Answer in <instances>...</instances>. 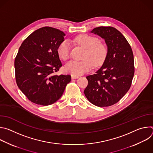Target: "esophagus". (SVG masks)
<instances>
[{
	"mask_svg": "<svg viewBox=\"0 0 153 153\" xmlns=\"http://www.w3.org/2000/svg\"><path fill=\"white\" fill-rule=\"evenodd\" d=\"M78 77H79V76H77L72 75V76H71V78H72V79H77Z\"/></svg>",
	"mask_w": 153,
	"mask_h": 153,
	"instance_id": "34e87169",
	"label": "esophagus"
}]
</instances>
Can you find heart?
I'll use <instances>...</instances> for the list:
<instances>
[{"mask_svg":"<svg viewBox=\"0 0 153 153\" xmlns=\"http://www.w3.org/2000/svg\"><path fill=\"white\" fill-rule=\"evenodd\" d=\"M74 42L85 49L83 60H72L65 65V71L74 76H80L91 70L94 67H98L104 63L108 49L103 43L100 42L97 37L88 34H81L74 38ZM71 45L67 41L62 42L57 48L59 57L67 60L70 57Z\"/></svg>","mask_w":153,"mask_h":153,"instance_id":"1","label":"heart"}]
</instances>
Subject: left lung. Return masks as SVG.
Here are the masks:
<instances>
[{"instance_id":"1","label":"left lung","mask_w":153,"mask_h":153,"mask_svg":"<svg viewBox=\"0 0 153 153\" xmlns=\"http://www.w3.org/2000/svg\"><path fill=\"white\" fill-rule=\"evenodd\" d=\"M91 33L104 39L108 54L102 67L87 76L88 83L84 90L86 97L99 107L117 103L129 90L134 74L133 53L122 34L112 27H99Z\"/></svg>"}]
</instances>
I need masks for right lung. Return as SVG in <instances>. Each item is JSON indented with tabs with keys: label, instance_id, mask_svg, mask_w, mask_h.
I'll use <instances>...</instances> for the list:
<instances>
[{
	"label": "right lung",
	"instance_id": "add662e5",
	"mask_svg": "<svg viewBox=\"0 0 153 153\" xmlns=\"http://www.w3.org/2000/svg\"><path fill=\"white\" fill-rule=\"evenodd\" d=\"M64 33L45 27L28 36L22 43L14 60L16 83L29 100L47 106L63 94L70 75L57 76L62 66L57 48L63 41Z\"/></svg>",
	"mask_w": 153,
	"mask_h": 153
}]
</instances>
